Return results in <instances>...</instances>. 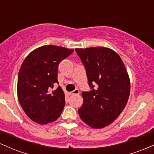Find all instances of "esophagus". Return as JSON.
Instances as JSON below:
<instances>
[{
    "mask_svg": "<svg viewBox=\"0 0 154 154\" xmlns=\"http://www.w3.org/2000/svg\"><path fill=\"white\" fill-rule=\"evenodd\" d=\"M69 94L70 95H79V91L78 89H76V90H75V91H72V92H70V93H69Z\"/></svg>",
    "mask_w": 154,
    "mask_h": 154,
    "instance_id": "34e87169",
    "label": "esophagus"
}]
</instances>
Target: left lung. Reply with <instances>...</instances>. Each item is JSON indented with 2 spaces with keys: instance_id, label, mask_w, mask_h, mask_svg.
Here are the masks:
<instances>
[{
  "instance_id": "8db88e82",
  "label": "left lung",
  "mask_w": 154,
  "mask_h": 154,
  "mask_svg": "<svg viewBox=\"0 0 154 154\" xmlns=\"http://www.w3.org/2000/svg\"><path fill=\"white\" fill-rule=\"evenodd\" d=\"M86 69L89 92H82L81 119L92 128L100 129L115 120L130 96V81L120 56L105 47L76 48ZM93 84H97L94 89Z\"/></svg>"
}]
</instances>
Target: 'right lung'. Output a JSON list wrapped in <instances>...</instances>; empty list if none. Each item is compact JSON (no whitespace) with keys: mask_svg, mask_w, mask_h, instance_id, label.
Listing matches in <instances>:
<instances>
[{"mask_svg":"<svg viewBox=\"0 0 154 154\" xmlns=\"http://www.w3.org/2000/svg\"><path fill=\"white\" fill-rule=\"evenodd\" d=\"M53 45L35 49L23 61L19 72L17 96L21 106L31 120L40 125L56 121L65 106V95L60 86L50 91L57 79L58 66L73 53Z\"/></svg>","mask_w":154,"mask_h":154,"instance_id":"right-lung-1","label":"right lung"}]
</instances>
